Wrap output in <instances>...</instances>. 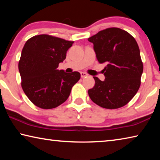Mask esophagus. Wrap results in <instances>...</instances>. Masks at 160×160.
I'll list each match as a JSON object with an SVG mask.
<instances>
[{"label":"esophagus","instance_id":"1","mask_svg":"<svg viewBox=\"0 0 160 160\" xmlns=\"http://www.w3.org/2000/svg\"><path fill=\"white\" fill-rule=\"evenodd\" d=\"M80 75H81V78H86L88 75L87 74V73H85V72H80Z\"/></svg>","mask_w":160,"mask_h":160}]
</instances>
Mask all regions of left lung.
Here are the masks:
<instances>
[{"label": "left lung", "mask_w": 160, "mask_h": 160, "mask_svg": "<svg viewBox=\"0 0 160 160\" xmlns=\"http://www.w3.org/2000/svg\"><path fill=\"white\" fill-rule=\"evenodd\" d=\"M88 41L99 63H105L104 81L93 77L88 90L92 101L105 109H118L131 101L140 86L143 65L136 41L128 32L112 28L99 32Z\"/></svg>", "instance_id": "obj_1"}]
</instances>
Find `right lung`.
Instances as JSON below:
<instances>
[{
  "mask_svg": "<svg viewBox=\"0 0 160 160\" xmlns=\"http://www.w3.org/2000/svg\"><path fill=\"white\" fill-rule=\"evenodd\" d=\"M72 44L47 34L37 35L25 43L18 64L21 85L37 107L44 109L58 107L66 101L72 86L80 80V72L67 73L57 69Z\"/></svg>",
  "mask_w": 160,
  "mask_h": 160,
  "instance_id": "1",
  "label": "right lung"
}]
</instances>
